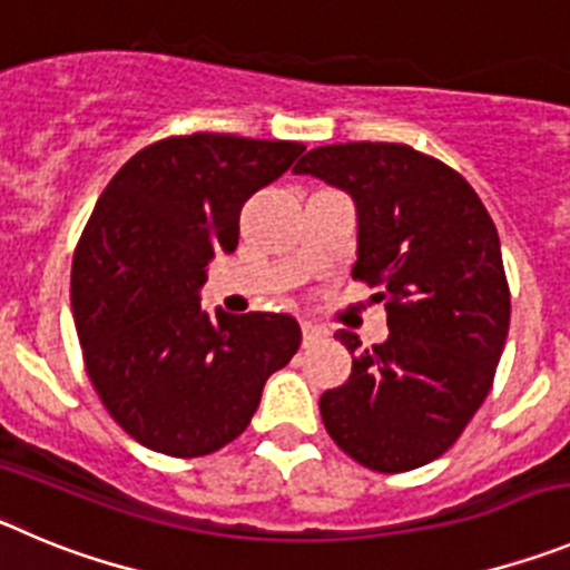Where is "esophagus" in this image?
<instances>
[{
  "label": "esophagus",
  "instance_id": "34e87169",
  "mask_svg": "<svg viewBox=\"0 0 570 570\" xmlns=\"http://www.w3.org/2000/svg\"><path fill=\"white\" fill-rule=\"evenodd\" d=\"M302 336H305V344H307L325 336V331H322L320 325H313V322H302Z\"/></svg>",
  "mask_w": 570,
  "mask_h": 570
}]
</instances>
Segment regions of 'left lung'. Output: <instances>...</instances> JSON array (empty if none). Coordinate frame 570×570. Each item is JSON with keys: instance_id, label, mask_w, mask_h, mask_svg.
<instances>
[{"instance_id": "8db88e82", "label": "left lung", "mask_w": 570, "mask_h": 570, "mask_svg": "<svg viewBox=\"0 0 570 570\" xmlns=\"http://www.w3.org/2000/svg\"><path fill=\"white\" fill-rule=\"evenodd\" d=\"M294 171L353 197V279L379 291L390 327L367 350L336 333L353 373L320 399L325 430L373 472L424 466L487 401L509 336L498 228L455 169L406 144L320 146Z\"/></svg>"}]
</instances>
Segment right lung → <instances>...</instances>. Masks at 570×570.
<instances>
[{
	"label": "right lung",
	"instance_id": "right-lung-1",
	"mask_svg": "<svg viewBox=\"0 0 570 570\" xmlns=\"http://www.w3.org/2000/svg\"><path fill=\"white\" fill-rule=\"evenodd\" d=\"M305 146L237 135H175L146 146L98 197L76 245L72 316L83 367L127 435L171 458L212 455L243 435L271 373L299 350L288 313L200 311L239 212Z\"/></svg>",
	"mask_w": 570,
	"mask_h": 570
}]
</instances>
